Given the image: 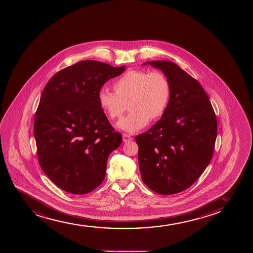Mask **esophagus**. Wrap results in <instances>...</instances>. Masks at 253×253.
Returning a JSON list of instances; mask_svg holds the SVG:
<instances>
[{
  "label": "esophagus",
  "instance_id": "obj_1",
  "mask_svg": "<svg viewBox=\"0 0 253 253\" xmlns=\"http://www.w3.org/2000/svg\"><path fill=\"white\" fill-rule=\"evenodd\" d=\"M122 137H123V142H130V141L133 139V138H132L130 135H128V134H123Z\"/></svg>",
  "mask_w": 253,
  "mask_h": 253
}]
</instances>
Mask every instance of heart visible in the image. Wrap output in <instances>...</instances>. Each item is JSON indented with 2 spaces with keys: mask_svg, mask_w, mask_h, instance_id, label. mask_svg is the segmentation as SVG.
Masks as SVG:
<instances>
[{
  "mask_svg": "<svg viewBox=\"0 0 253 253\" xmlns=\"http://www.w3.org/2000/svg\"><path fill=\"white\" fill-rule=\"evenodd\" d=\"M116 93L101 89L99 105L109 118L118 120L127 104L131 111L118 123V126L134 133L148 125L149 120L158 119L166 112L170 99V84L165 73L130 70L114 83Z\"/></svg>",
  "mask_w": 253,
  "mask_h": 253,
  "instance_id": "obj_1",
  "label": "heart"
}]
</instances>
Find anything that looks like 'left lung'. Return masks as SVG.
<instances>
[{
    "label": "left lung",
    "mask_w": 253,
    "mask_h": 253,
    "mask_svg": "<svg viewBox=\"0 0 253 253\" xmlns=\"http://www.w3.org/2000/svg\"><path fill=\"white\" fill-rule=\"evenodd\" d=\"M170 84V99L161 119L137 135L143 182L159 194L182 192L194 183L211 161L217 118L209 96L192 76L169 61H152Z\"/></svg>",
    "instance_id": "left-lung-1"
}]
</instances>
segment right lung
I'll return each mask as SVG.
<instances>
[{"label":"right lung","instance_id":"obj_1","mask_svg":"<svg viewBox=\"0 0 253 253\" xmlns=\"http://www.w3.org/2000/svg\"><path fill=\"white\" fill-rule=\"evenodd\" d=\"M125 67L79 61L44 87L34 122L42 170L65 192L86 194L102 183L107 160L122 142L99 105V92Z\"/></svg>","mask_w":253,"mask_h":253}]
</instances>
